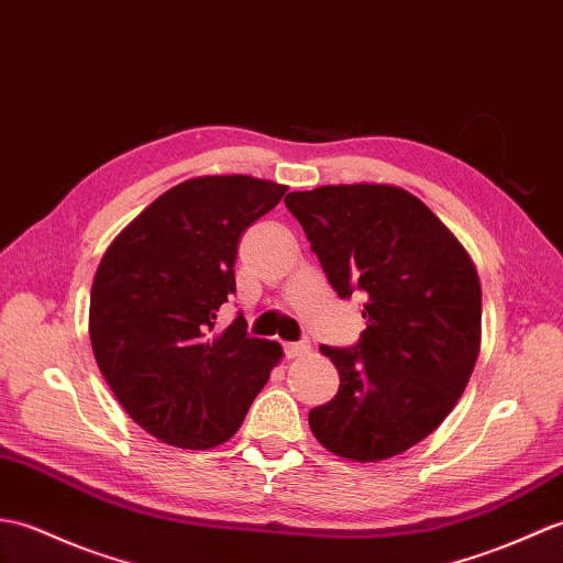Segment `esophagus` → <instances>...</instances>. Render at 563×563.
Listing matches in <instances>:
<instances>
[{"mask_svg":"<svg viewBox=\"0 0 563 563\" xmlns=\"http://www.w3.org/2000/svg\"><path fill=\"white\" fill-rule=\"evenodd\" d=\"M284 352L289 358L306 356V354H310V344L308 342H289V344H284Z\"/></svg>","mask_w":563,"mask_h":563,"instance_id":"1","label":"esophagus"}]
</instances>
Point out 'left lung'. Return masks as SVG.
<instances>
[{"label":"left lung","instance_id":"obj_1","mask_svg":"<svg viewBox=\"0 0 563 563\" xmlns=\"http://www.w3.org/2000/svg\"><path fill=\"white\" fill-rule=\"evenodd\" d=\"M284 202L336 296L366 294L361 342L320 346L340 373V390L310 409V431L346 460L405 453L451 415L477 364L482 286L474 262L402 187L322 185Z\"/></svg>","mask_w":563,"mask_h":563}]
</instances>
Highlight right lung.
Segmentation results:
<instances>
[{"label":"right lung","mask_w":563,"mask_h":563,"mask_svg":"<svg viewBox=\"0 0 563 563\" xmlns=\"http://www.w3.org/2000/svg\"><path fill=\"white\" fill-rule=\"evenodd\" d=\"M286 190L253 176L190 178L108 245L91 286L93 356L154 439L185 451L227 443L282 361V346L247 336L241 316L221 332L214 324L235 291L243 231Z\"/></svg>","instance_id":"right-lung-1"}]
</instances>
